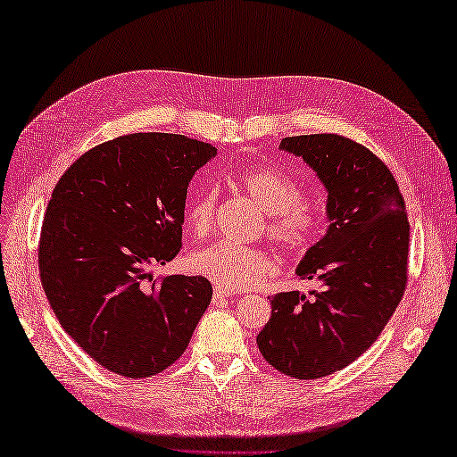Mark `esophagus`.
<instances>
[{
  "label": "esophagus",
  "instance_id": "1",
  "mask_svg": "<svg viewBox=\"0 0 457 457\" xmlns=\"http://www.w3.org/2000/svg\"><path fill=\"white\" fill-rule=\"evenodd\" d=\"M232 295H234V292H228V289H223L219 286L213 289V301H223V299H228Z\"/></svg>",
  "mask_w": 457,
  "mask_h": 457
}]
</instances>
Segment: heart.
<instances>
[{"instance_id": "b5f03b06", "label": "heart", "mask_w": 457, "mask_h": 457, "mask_svg": "<svg viewBox=\"0 0 457 457\" xmlns=\"http://www.w3.org/2000/svg\"><path fill=\"white\" fill-rule=\"evenodd\" d=\"M237 183L265 212L267 237L287 253H305L320 240L326 227L324 205L301 196V187L284 171L247 168L237 175ZM217 192L205 187L192 195L185 205L187 227L196 237H207L213 228ZM192 267L219 287H255L276 272V262L265 247H245L228 242L215 244L192 257Z\"/></svg>"}]
</instances>
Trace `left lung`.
I'll use <instances>...</instances> for the list:
<instances>
[{"instance_id":"1","label":"left lung","mask_w":457,"mask_h":457,"mask_svg":"<svg viewBox=\"0 0 457 457\" xmlns=\"http://www.w3.org/2000/svg\"><path fill=\"white\" fill-rule=\"evenodd\" d=\"M328 188L326 237L297 267L318 280L309 295L282 292L257 336L265 361L294 379H318L354 362L379 337L408 282L410 223L403 192L370 148L337 133L286 137Z\"/></svg>"}]
</instances>
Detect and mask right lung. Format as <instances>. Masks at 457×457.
Wrapping results in <instances>:
<instances>
[{"label": "right lung", "instance_id": "right-lung-1", "mask_svg": "<svg viewBox=\"0 0 457 457\" xmlns=\"http://www.w3.org/2000/svg\"><path fill=\"white\" fill-rule=\"evenodd\" d=\"M215 146L131 133L68 168L37 244L39 278L61 326L95 362L129 379L170 368L212 301L204 276L154 280L181 252L187 188Z\"/></svg>", "mask_w": 457, "mask_h": 457}]
</instances>
